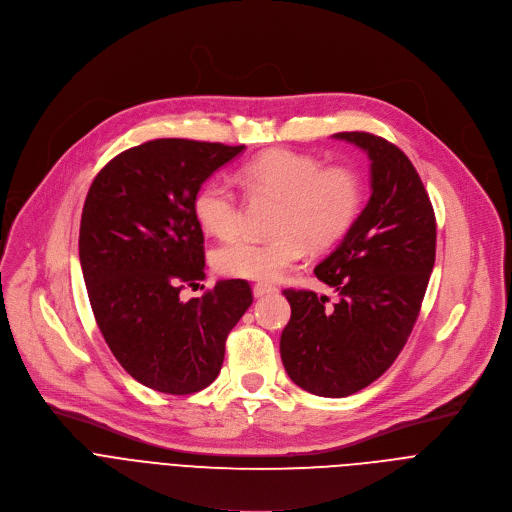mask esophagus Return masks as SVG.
Listing matches in <instances>:
<instances>
[{
	"label": "esophagus",
	"instance_id": "esophagus-1",
	"mask_svg": "<svg viewBox=\"0 0 512 512\" xmlns=\"http://www.w3.org/2000/svg\"><path fill=\"white\" fill-rule=\"evenodd\" d=\"M277 287L275 285H269V283H257L253 287V296L255 298H263V296H269V294H275Z\"/></svg>",
	"mask_w": 512,
	"mask_h": 512
}]
</instances>
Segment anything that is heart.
<instances>
[{
    "mask_svg": "<svg viewBox=\"0 0 512 512\" xmlns=\"http://www.w3.org/2000/svg\"><path fill=\"white\" fill-rule=\"evenodd\" d=\"M241 174L253 192L273 194L281 204L271 241L241 237L214 251L216 271L229 277L251 281L281 277L304 257L306 247L320 251L338 243L360 208L358 172L346 164L322 166L312 154L269 150L247 162ZM192 210L198 225L212 237L231 239L243 227L241 200L221 178L198 188Z\"/></svg>",
    "mask_w": 512,
    "mask_h": 512,
    "instance_id": "b5f03b06",
    "label": "heart"
}]
</instances>
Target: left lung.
<instances>
[{
	"label": "left lung",
	"instance_id": "obj_1",
	"mask_svg": "<svg viewBox=\"0 0 512 512\" xmlns=\"http://www.w3.org/2000/svg\"><path fill=\"white\" fill-rule=\"evenodd\" d=\"M371 160V198L342 243L314 269L338 304L310 289H285L291 318L281 332L283 367L298 387L348 397L377 381L403 350L435 263V214L409 158L391 141L342 131Z\"/></svg>",
	"mask_w": 512,
	"mask_h": 512
}]
</instances>
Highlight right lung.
<instances>
[{
	"instance_id": "right-lung-1",
	"label": "right lung",
	"mask_w": 512,
	"mask_h": 512,
	"mask_svg": "<svg viewBox=\"0 0 512 512\" xmlns=\"http://www.w3.org/2000/svg\"><path fill=\"white\" fill-rule=\"evenodd\" d=\"M245 145L154 139L115 156L93 180L81 216L79 255L99 330L121 367L168 395L208 387L229 332L253 304L247 281L204 279V235L192 202L206 178Z\"/></svg>"
}]
</instances>
